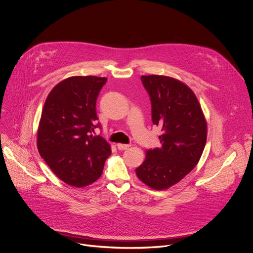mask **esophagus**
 Segmentation results:
<instances>
[{"label":"esophagus","instance_id":"34e87169","mask_svg":"<svg viewBox=\"0 0 253 253\" xmlns=\"http://www.w3.org/2000/svg\"><path fill=\"white\" fill-rule=\"evenodd\" d=\"M117 147L119 150H125L127 148L130 147V144H122V143H118L117 144Z\"/></svg>","mask_w":253,"mask_h":253}]
</instances>
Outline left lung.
I'll return each mask as SVG.
<instances>
[{
  "label": "left lung",
  "instance_id": "1",
  "mask_svg": "<svg viewBox=\"0 0 253 253\" xmlns=\"http://www.w3.org/2000/svg\"><path fill=\"white\" fill-rule=\"evenodd\" d=\"M152 123L162 130V146L149 149L136 174L154 190H166L199 163L207 141V123L193 90L172 78L142 76Z\"/></svg>",
  "mask_w": 253,
  "mask_h": 253
}]
</instances>
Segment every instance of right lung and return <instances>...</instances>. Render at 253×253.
<instances>
[{"instance_id":"right-lung-1","label":"right lung","mask_w":253,"mask_h":253,"mask_svg":"<svg viewBox=\"0 0 253 253\" xmlns=\"http://www.w3.org/2000/svg\"><path fill=\"white\" fill-rule=\"evenodd\" d=\"M106 78L72 77L56 84L45 101L37 147L51 170L65 183L83 188L102 174L111 147L102 136L97 99Z\"/></svg>"}]
</instances>
